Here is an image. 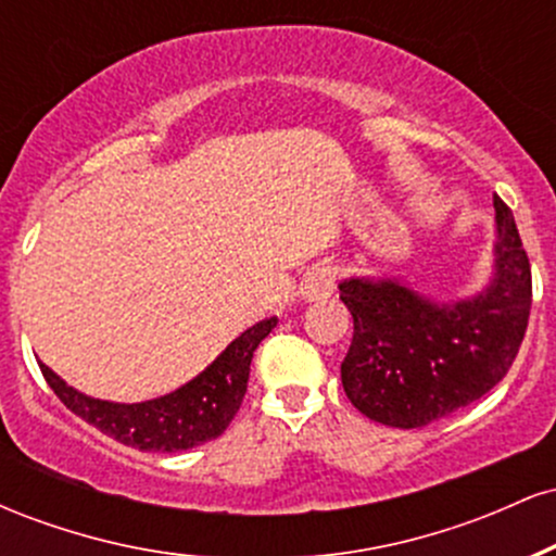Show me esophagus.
Instances as JSON below:
<instances>
[{
  "label": "esophagus",
  "instance_id": "34e87169",
  "mask_svg": "<svg viewBox=\"0 0 556 556\" xmlns=\"http://www.w3.org/2000/svg\"><path fill=\"white\" fill-rule=\"evenodd\" d=\"M337 282V269L331 264H316L314 269H308V274L303 277V285H300V295L305 300H316V298H327L331 290H334Z\"/></svg>",
  "mask_w": 556,
  "mask_h": 556
}]
</instances>
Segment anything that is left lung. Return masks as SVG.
<instances>
[{
    "mask_svg": "<svg viewBox=\"0 0 556 556\" xmlns=\"http://www.w3.org/2000/svg\"><path fill=\"white\" fill-rule=\"evenodd\" d=\"M494 208L496 277L483 295L437 305L397 279L340 285L355 329L342 387L363 416L420 429L483 397L513 368L531 316V261L500 195Z\"/></svg>",
    "mask_w": 556,
    "mask_h": 556,
    "instance_id": "8db88e82",
    "label": "left lung"
}]
</instances>
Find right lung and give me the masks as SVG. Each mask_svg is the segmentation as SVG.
Segmentation results:
<instances>
[{
  "label": "right lung",
  "instance_id": "obj_1",
  "mask_svg": "<svg viewBox=\"0 0 556 556\" xmlns=\"http://www.w3.org/2000/svg\"><path fill=\"white\" fill-rule=\"evenodd\" d=\"M274 327H277V316L242 331L238 340L190 384L180 387L167 397L136 402V405L86 397L67 387L49 366L43 363L38 366H41L47 384L67 405V410H73L75 416L96 426L106 437L146 452H182L225 433L248 392L253 353Z\"/></svg>",
  "mask_w": 556,
  "mask_h": 556
}]
</instances>
